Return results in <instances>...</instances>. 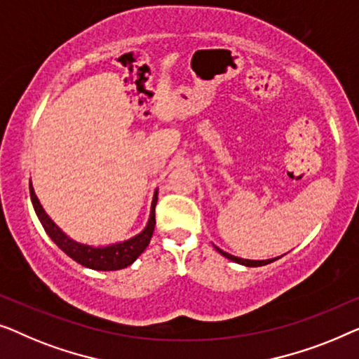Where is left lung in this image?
<instances>
[{
    "mask_svg": "<svg viewBox=\"0 0 359 359\" xmlns=\"http://www.w3.org/2000/svg\"><path fill=\"white\" fill-rule=\"evenodd\" d=\"M215 249L218 250L221 255L226 257V259H229V260H232V262H236V264L245 265V266H262V265H269V264H271V262H275L276 259H278V257H276V259H270V260H247V259H241V257H234V255H231V254H228V252L221 250L219 247H216V245H215Z\"/></svg>",
    "mask_w": 359,
    "mask_h": 359,
    "instance_id": "1",
    "label": "left lung"
}]
</instances>
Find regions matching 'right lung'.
<instances>
[{"label":"right lung","instance_id":"right-lung-1","mask_svg":"<svg viewBox=\"0 0 359 359\" xmlns=\"http://www.w3.org/2000/svg\"><path fill=\"white\" fill-rule=\"evenodd\" d=\"M30 200H32L35 215L40 223H42L43 229L50 236L55 244L62 249L68 257H72L74 262H78L86 269L99 270V271H112V270H122L127 269L128 265L138 259L143 254L146 247H148L151 237H153L154 226H156V203H158V189L154 190L153 201H151V211L149 219L146 228L130 239L123 242H115V244L109 245H89L81 244V242L72 239V237L65 234V232L53 223L52 218L45 213L43 206L35 195L32 182H30Z\"/></svg>","mask_w":359,"mask_h":359}]
</instances>
